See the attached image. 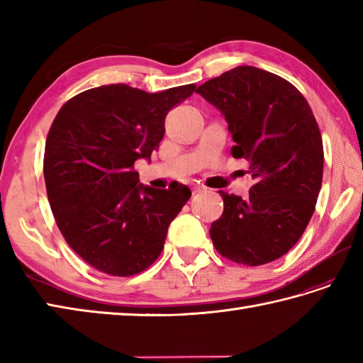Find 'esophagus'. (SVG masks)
<instances>
[{
  "mask_svg": "<svg viewBox=\"0 0 363 363\" xmlns=\"http://www.w3.org/2000/svg\"><path fill=\"white\" fill-rule=\"evenodd\" d=\"M206 189L204 187H201V186H196L195 189H194V191H195V194H199V191H204Z\"/></svg>",
  "mask_w": 363,
  "mask_h": 363,
  "instance_id": "34e87169",
  "label": "esophagus"
}]
</instances>
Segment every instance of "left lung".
Masks as SVG:
<instances>
[{
  "label": "left lung",
  "instance_id": "left-lung-1",
  "mask_svg": "<svg viewBox=\"0 0 363 363\" xmlns=\"http://www.w3.org/2000/svg\"><path fill=\"white\" fill-rule=\"evenodd\" d=\"M198 94L221 111L256 181L248 198L220 191L211 238L223 257L257 267L296 245L313 215L323 181V140L307 99L281 76L242 65L204 82Z\"/></svg>",
  "mask_w": 363,
  "mask_h": 363
}]
</instances>
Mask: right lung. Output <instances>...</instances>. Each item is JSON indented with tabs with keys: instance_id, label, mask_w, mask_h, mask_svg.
<instances>
[{
	"instance_id": "obj_1",
	"label": "right lung",
	"mask_w": 363,
	"mask_h": 363,
	"mask_svg": "<svg viewBox=\"0 0 363 363\" xmlns=\"http://www.w3.org/2000/svg\"><path fill=\"white\" fill-rule=\"evenodd\" d=\"M195 84L159 94L111 84L60 107L45 143L46 195L65 242L90 267L109 276L145 272L164 250L169 223L191 191L138 184L134 162L151 157L165 117Z\"/></svg>"
}]
</instances>
